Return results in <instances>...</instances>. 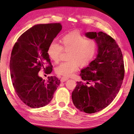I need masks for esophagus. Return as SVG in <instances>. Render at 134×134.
Wrapping results in <instances>:
<instances>
[{
	"label": "esophagus",
	"mask_w": 134,
	"mask_h": 134,
	"mask_svg": "<svg viewBox=\"0 0 134 134\" xmlns=\"http://www.w3.org/2000/svg\"><path fill=\"white\" fill-rule=\"evenodd\" d=\"M67 80H69V78L67 77H62L61 78V81H62V82H64V81H67Z\"/></svg>",
	"instance_id": "obj_1"
}]
</instances>
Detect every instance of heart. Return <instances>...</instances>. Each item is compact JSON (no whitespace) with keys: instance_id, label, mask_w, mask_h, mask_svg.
<instances>
[{"instance_id":"obj_1","label":"heart","mask_w":134,"mask_h":134,"mask_svg":"<svg viewBox=\"0 0 134 134\" xmlns=\"http://www.w3.org/2000/svg\"><path fill=\"white\" fill-rule=\"evenodd\" d=\"M60 45L57 42H52L47 49V54L54 63L60 61L63 51H69L67 62L62 63L55 69L58 75L69 77L79 69L90 64L95 58L97 45L94 40L86 39L77 32H72L64 35L61 39Z\"/></svg>"}]
</instances>
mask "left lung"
Wrapping results in <instances>:
<instances>
[{
	"label": "left lung",
	"mask_w": 134,
	"mask_h": 134,
	"mask_svg": "<svg viewBox=\"0 0 134 134\" xmlns=\"http://www.w3.org/2000/svg\"><path fill=\"white\" fill-rule=\"evenodd\" d=\"M86 36L94 39L98 54L80 76L85 84L77 81L72 92L74 106L87 113H96L107 107L116 96L125 74L123 55L115 40L103 32H89ZM90 82L93 85L87 86Z\"/></svg>",
	"instance_id": "left-lung-1"
}]
</instances>
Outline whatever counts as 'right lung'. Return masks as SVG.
I'll use <instances>...</instances> for the list:
<instances>
[{"label":"right lung","instance_id":"1","mask_svg":"<svg viewBox=\"0 0 134 134\" xmlns=\"http://www.w3.org/2000/svg\"><path fill=\"white\" fill-rule=\"evenodd\" d=\"M62 29L60 23L35 25L13 46L9 65L12 85L19 99L30 108L48 105L60 84L55 76L45 80L38 72L42 69L46 74L53 70L47 49Z\"/></svg>","mask_w":134,"mask_h":134}]
</instances>
